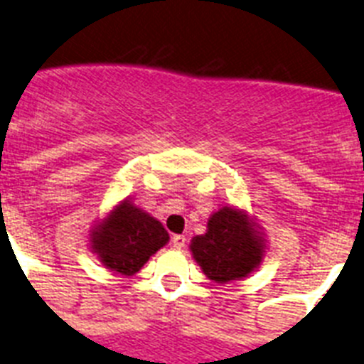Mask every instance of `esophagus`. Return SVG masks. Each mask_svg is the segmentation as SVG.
I'll return each instance as SVG.
<instances>
[{"label":"esophagus","mask_w":364,"mask_h":364,"mask_svg":"<svg viewBox=\"0 0 364 364\" xmlns=\"http://www.w3.org/2000/svg\"><path fill=\"white\" fill-rule=\"evenodd\" d=\"M171 243H173V247H175V249H182L186 245V236L184 235H175L171 238Z\"/></svg>","instance_id":"1"}]
</instances>
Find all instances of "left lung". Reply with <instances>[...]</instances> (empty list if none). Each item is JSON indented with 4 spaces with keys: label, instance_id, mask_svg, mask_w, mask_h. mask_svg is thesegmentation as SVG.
Returning <instances> with one entry per match:
<instances>
[{
    "label": "left lung",
    "instance_id": "1",
    "mask_svg": "<svg viewBox=\"0 0 364 364\" xmlns=\"http://www.w3.org/2000/svg\"><path fill=\"white\" fill-rule=\"evenodd\" d=\"M265 236L243 208L223 205L208 220L204 235H196L189 251L202 272L215 283L245 279L265 258Z\"/></svg>",
    "mask_w": 364,
    "mask_h": 364
}]
</instances>
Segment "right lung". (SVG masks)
I'll list each match as a JSON object with an SVG mask.
<instances>
[{
    "mask_svg": "<svg viewBox=\"0 0 364 364\" xmlns=\"http://www.w3.org/2000/svg\"><path fill=\"white\" fill-rule=\"evenodd\" d=\"M90 249L113 274L133 276L169 242L164 225L129 198L113 205L90 231Z\"/></svg>",
    "mask_w": 364,
    "mask_h": 364,
    "instance_id": "1",
    "label": "right lung"
}]
</instances>
